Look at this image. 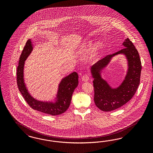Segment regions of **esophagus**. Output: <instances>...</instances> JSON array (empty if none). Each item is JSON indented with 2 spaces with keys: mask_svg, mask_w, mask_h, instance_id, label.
Instances as JSON below:
<instances>
[{
  "mask_svg": "<svg viewBox=\"0 0 153 153\" xmlns=\"http://www.w3.org/2000/svg\"><path fill=\"white\" fill-rule=\"evenodd\" d=\"M89 79V76L88 75H84L82 77V80L84 82H87Z\"/></svg>",
  "mask_w": 153,
  "mask_h": 153,
  "instance_id": "esophagus-1",
  "label": "esophagus"
}]
</instances>
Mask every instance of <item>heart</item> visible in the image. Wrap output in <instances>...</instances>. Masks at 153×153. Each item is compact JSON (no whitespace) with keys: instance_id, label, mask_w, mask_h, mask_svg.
<instances>
[{"instance_id":"obj_1","label":"heart","mask_w":153,"mask_h":153,"mask_svg":"<svg viewBox=\"0 0 153 153\" xmlns=\"http://www.w3.org/2000/svg\"><path fill=\"white\" fill-rule=\"evenodd\" d=\"M101 45H102V42H96L94 44H94H93L92 42H88L87 43V44L86 45V46L83 48V49L85 50H86V51H89L91 49H93V58H95L97 56V53H98V51H99ZM93 46H94V48H93Z\"/></svg>"}]
</instances>
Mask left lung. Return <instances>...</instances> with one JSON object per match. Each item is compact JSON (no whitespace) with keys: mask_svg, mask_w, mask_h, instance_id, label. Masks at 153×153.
<instances>
[{"mask_svg":"<svg viewBox=\"0 0 153 153\" xmlns=\"http://www.w3.org/2000/svg\"><path fill=\"white\" fill-rule=\"evenodd\" d=\"M122 45L125 48L106 56L90 68L94 79V102L102 111H112L125 105L134 97L140 84L141 62L139 53L128 38L125 40ZM120 54L126 56L128 68L121 83L113 88L102 77L101 74L112 59Z\"/></svg>","mask_w":153,"mask_h":153,"instance_id":"left-lung-1","label":"left lung"}]
</instances>
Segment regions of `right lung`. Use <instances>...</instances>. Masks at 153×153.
Instances as JSON below:
<instances>
[{"instance_id":"1","label":"right lung","mask_w":153,"mask_h":153,"mask_svg":"<svg viewBox=\"0 0 153 153\" xmlns=\"http://www.w3.org/2000/svg\"><path fill=\"white\" fill-rule=\"evenodd\" d=\"M32 39L26 42L19 58L17 71V81L19 90L28 104L33 109L51 116L59 115L70 107L72 94L79 84L78 74L74 72L60 80L56 97L50 100H41L33 97L28 90L25 81V61L33 50Z\"/></svg>"}]
</instances>
